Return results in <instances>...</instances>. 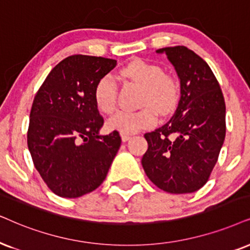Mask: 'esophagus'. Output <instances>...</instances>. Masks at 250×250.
<instances>
[{
    "label": "esophagus",
    "instance_id": "obj_1",
    "mask_svg": "<svg viewBox=\"0 0 250 250\" xmlns=\"http://www.w3.org/2000/svg\"><path fill=\"white\" fill-rule=\"evenodd\" d=\"M121 140H122V142H127L128 140H130V135L121 134Z\"/></svg>",
    "mask_w": 250,
    "mask_h": 250
}]
</instances>
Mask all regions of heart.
<instances>
[{"mask_svg": "<svg viewBox=\"0 0 250 250\" xmlns=\"http://www.w3.org/2000/svg\"><path fill=\"white\" fill-rule=\"evenodd\" d=\"M122 76L143 87L141 104L143 108L129 112L118 110L107 120V129L121 134H134L141 129L156 125V109L160 114H168L179 102L180 85L172 76L166 75L163 68L143 60H135L121 70ZM118 86L112 76L106 75L98 81L94 87V103L98 109L110 113L116 104Z\"/></svg>", "mask_w": 250, "mask_h": 250, "instance_id": "obj_1", "label": "heart"}]
</instances>
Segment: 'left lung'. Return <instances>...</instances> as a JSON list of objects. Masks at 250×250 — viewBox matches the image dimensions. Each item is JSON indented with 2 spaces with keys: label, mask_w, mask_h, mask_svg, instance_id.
<instances>
[{
  "label": "left lung",
  "mask_w": 250,
  "mask_h": 250,
  "mask_svg": "<svg viewBox=\"0 0 250 250\" xmlns=\"http://www.w3.org/2000/svg\"><path fill=\"white\" fill-rule=\"evenodd\" d=\"M181 84L172 119L144 135L147 151L142 165L158 188L189 194L203 187L216 165L226 134L225 100L208 63L185 46L165 47Z\"/></svg>",
  "instance_id": "1"
}]
</instances>
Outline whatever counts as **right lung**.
Returning a JSON list of instances; mask_svg holds the SVG:
<instances>
[{
  "label": "right lung",
  "mask_w": 250,
  "mask_h": 250,
  "mask_svg": "<svg viewBox=\"0 0 250 250\" xmlns=\"http://www.w3.org/2000/svg\"><path fill=\"white\" fill-rule=\"evenodd\" d=\"M112 59L71 55L56 64L34 97L27 130L33 164L50 190L67 198L93 191L118 153V131L99 135L94 87L115 68Z\"/></svg>",
  "instance_id": "right-lung-1"
}]
</instances>
